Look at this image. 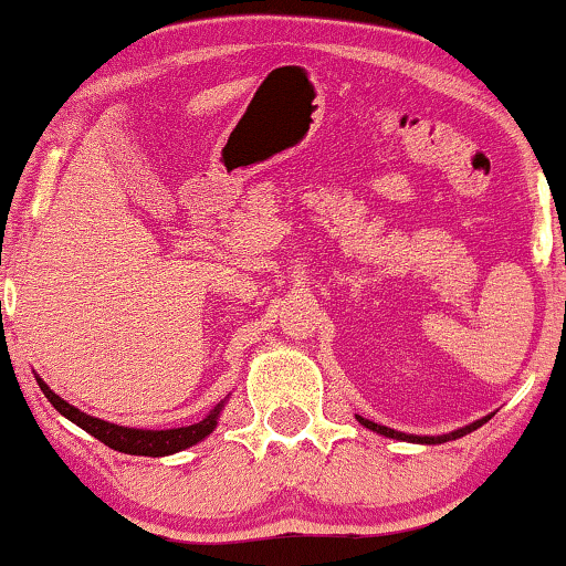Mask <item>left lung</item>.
<instances>
[{
    "label": "left lung",
    "mask_w": 566,
    "mask_h": 566,
    "mask_svg": "<svg viewBox=\"0 0 566 566\" xmlns=\"http://www.w3.org/2000/svg\"><path fill=\"white\" fill-rule=\"evenodd\" d=\"M357 421L363 423V426H367V429L378 431V433H382V437H390V439H400V441H416V444H444V441L460 439V437H464V433H470V431H474V429H480L482 423L490 421V416H485V419L474 421V423H470V426H464V429H457V431H452V433H444V437H413V433H403V431L388 429V426H380V423H375V421H370V419H363V416H357Z\"/></svg>",
    "instance_id": "obj_1"
}]
</instances>
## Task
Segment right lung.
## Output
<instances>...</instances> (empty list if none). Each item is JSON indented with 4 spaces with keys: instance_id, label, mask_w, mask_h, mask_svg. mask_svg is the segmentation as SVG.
I'll return each mask as SVG.
<instances>
[{
    "instance_id": "add662e5",
    "label": "right lung",
    "mask_w": 566,
    "mask_h": 566,
    "mask_svg": "<svg viewBox=\"0 0 566 566\" xmlns=\"http://www.w3.org/2000/svg\"><path fill=\"white\" fill-rule=\"evenodd\" d=\"M40 390L45 392V398L51 400L53 408L59 413H63L65 419L81 426L86 433H92L94 439L104 441L109 449H117V452L125 454H140V457H166V454H176L181 449L193 447L196 441H201L203 437H209L217 426V416L222 411V403H217L211 411L203 416L199 423L184 426V429H166V431H145V429H127V426H117L102 419H94V416H86L78 408H73L71 403H65L61 396L48 388V385L38 378Z\"/></svg>"
}]
</instances>
